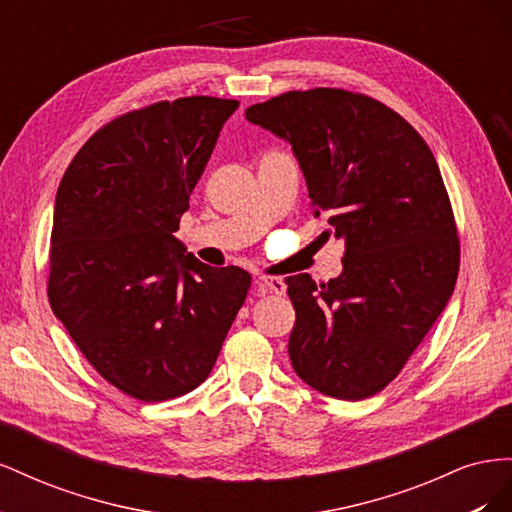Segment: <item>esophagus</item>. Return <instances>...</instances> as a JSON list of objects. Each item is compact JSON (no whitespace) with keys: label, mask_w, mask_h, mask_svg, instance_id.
Segmentation results:
<instances>
[{"label":"esophagus","mask_w":512,"mask_h":512,"mask_svg":"<svg viewBox=\"0 0 512 512\" xmlns=\"http://www.w3.org/2000/svg\"><path fill=\"white\" fill-rule=\"evenodd\" d=\"M254 288H256L258 294H269V292L284 294L286 292V284H284L282 277H269V275L267 277H256Z\"/></svg>","instance_id":"esophagus-1"}]
</instances>
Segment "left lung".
<instances>
[{"mask_svg":"<svg viewBox=\"0 0 512 512\" xmlns=\"http://www.w3.org/2000/svg\"><path fill=\"white\" fill-rule=\"evenodd\" d=\"M292 145L320 239H344V271L316 286L286 277L297 376L359 401L393 382L451 299L459 237L431 149L393 108L348 89L286 91L245 111Z\"/></svg>","mask_w":512,"mask_h":512,"instance_id":"8db88e82","label":"left lung"}]
</instances>
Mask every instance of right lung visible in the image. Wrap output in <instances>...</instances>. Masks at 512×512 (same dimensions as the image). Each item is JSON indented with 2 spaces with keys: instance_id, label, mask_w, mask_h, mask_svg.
<instances>
[{
  "instance_id": "1",
  "label": "right lung",
  "mask_w": 512,
  "mask_h": 512,
  "mask_svg": "<svg viewBox=\"0 0 512 512\" xmlns=\"http://www.w3.org/2000/svg\"><path fill=\"white\" fill-rule=\"evenodd\" d=\"M237 106L190 96L134 108L91 134L59 183L53 314L106 382L147 404L207 380L252 284L173 235Z\"/></svg>"
}]
</instances>
